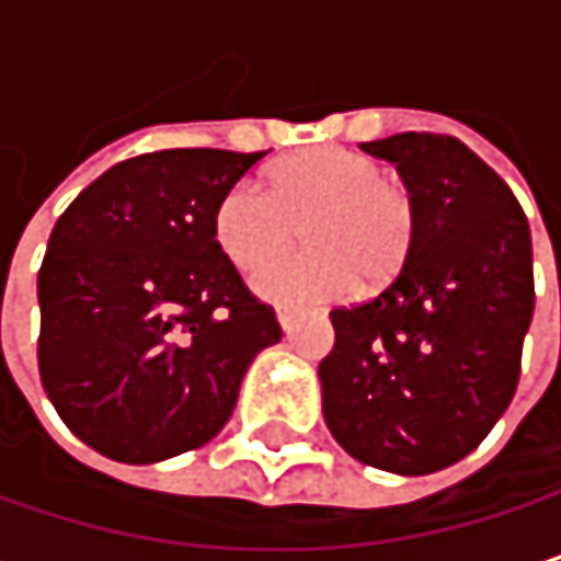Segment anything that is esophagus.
I'll return each instance as SVG.
<instances>
[{"label": "esophagus", "instance_id": "esophagus-1", "mask_svg": "<svg viewBox=\"0 0 561 561\" xmlns=\"http://www.w3.org/2000/svg\"><path fill=\"white\" fill-rule=\"evenodd\" d=\"M276 318H279V324L285 328V331H291V328H295V321L301 318V311H298V308H291V305H279V308H276Z\"/></svg>", "mask_w": 561, "mask_h": 561}]
</instances>
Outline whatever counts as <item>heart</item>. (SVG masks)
<instances>
[{
    "label": "heart",
    "mask_w": 561,
    "mask_h": 561,
    "mask_svg": "<svg viewBox=\"0 0 561 561\" xmlns=\"http://www.w3.org/2000/svg\"><path fill=\"white\" fill-rule=\"evenodd\" d=\"M306 220L312 247L272 262ZM419 233L412 191L383 174L374 156L344 146H314L270 169V187L240 181L214 207V237L224 256L256 273V288L273 301H328L357 288L392 282Z\"/></svg>",
    "instance_id": "1"
}]
</instances>
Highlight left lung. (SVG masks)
Segmentation results:
<instances>
[{"instance_id": "left-lung-1", "label": "left lung", "mask_w": 561, "mask_h": 561, "mask_svg": "<svg viewBox=\"0 0 561 561\" xmlns=\"http://www.w3.org/2000/svg\"><path fill=\"white\" fill-rule=\"evenodd\" d=\"M419 204L402 273L334 308L321 409L337 445L380 471L432 474L471 455L519 383L533 321V240L506 181L455 136L364 142Z\"/></svg>"}]
</instances>
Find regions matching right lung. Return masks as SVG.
Wrapping results in <instances>:
<instances>
[{"mask_svg": "<svg viewBox=\"0 0 561 561\" xmlns=\"http://www.w3.org/2000/svg\"><path fill=\"white\" fill-rule=\"evenodd\" d=\"M266 152L126 159L57 217L38 270V374L93 451L152 465L207 445L253 357L279 344L214 237V207Z\"/></svg>", "mask_w": 561, "mask_h": 561, "instance_id": "1", "label": "right lung"}]
</instances>
